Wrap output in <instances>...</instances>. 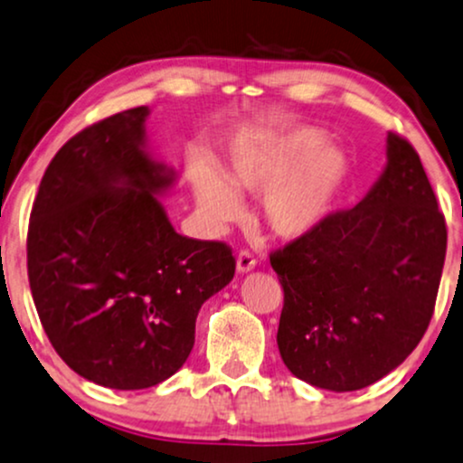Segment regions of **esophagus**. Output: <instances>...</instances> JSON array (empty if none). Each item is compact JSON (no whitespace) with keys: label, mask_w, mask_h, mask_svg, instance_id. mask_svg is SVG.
Segmentation results:
<instances>
[{"label":"esophagus","mask_w":463,"mask_h":463,"mask_svg":"<svg viewBox=\"0 0 463 463\" xmlns=\"http://www.w3.org/2000/svg\"><path fill=\"white\" fill-rule=\"evenodd\" d=\"M236 268L241 275H247V272H250L255 268V258L249 253V250H242V253H238L236 258Z\"/></svg>","instance_id":"obj_1"}]
</instances>
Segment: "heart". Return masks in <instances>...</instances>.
<instances>
[{
    "instance_id": "obj_1",
    "label": "heart",
    "mask_w": 463,
    "mask_h": 463,
    "mask_svg": "<svg viewBox=\"0 0 463 463\" xmlns=\"http://www.w3.org/2000/svg\"><path fill=\"white\" fill-rule=\"evenodd\" d=\"M324 143L319 130L244 135L232 146L221 175L208 165L191 169L199 213L213 225L241 214V193H261V213L283 241L311 236L330 219L352 178L347 154Z\"/></svg>"
}]
</instances>
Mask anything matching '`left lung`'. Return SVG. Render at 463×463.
I'll use <instances>...</instances> for the list:
<instances>
[{
  "instance_id": "8db88e82",
  "label": "left lung",
  "mask_w": 463,
  "mask_h": 463,
  "mask_svg": "<svg viewBox=\"0 0 463 463\" xmlns=\"http://www.w3.org/2000/svg\"><path fill=\"white\" fill-rule=\"evenodd\" d=\"M444 255L447 225L423 163L389 133L386 167L367 195L270 255L285 367L335 392L389 375L430 326Z\"/></svg>"
}]
</instances>
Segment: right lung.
I'll use <instances>...</instances> for the list:
<instances>
[{
	"label": "right lung",
	"mask_w": 463,
	"mask_h": 463,
	"mask_svg": "<svg viewBox=\"0 0 463 463\" xmlns=\"http://www.w3.org/2000/svg\"><path fill=\"white\" fill-rule=\"evenodd\" d=\"M147 107L61 146L27 232V275L51 345L81 378L118 391L161 384L186 363L195 319L236 272L232 249L171 225L174 167L147 147Z\"/></svg>",
	"instance_id": "1"
}]
</instances>
